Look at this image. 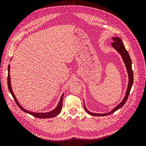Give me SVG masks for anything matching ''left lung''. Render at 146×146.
<instances>
[{
    "instance_id": "8db88e82",
    "label": "left lung",
    "mask_w": 146,
    "mask_h": 146,
    "mask_svg": "<svg viewBox=\"0 0 146 146\" xmlns=\"http://www.w3.org/2000/svg\"><path fill=\"white\" fill-rule=\"evenodd\" d=\"M112 39H113L114 42L111 43V45L119 52V54L121 55L123 61V62H124V63H125V67H126V69L127 70L128 76H129V84H128L127 90L125 92V96L124 97V98L123 99L122 101L120 104H118L116 107H114L111 110V111H110V112H109V113H102V114L92 113L90 111H88V109L86 108V106L85 105V102H84V108H85V111L91 116H107V115H110V114L114 113L119 109H120L121 107H123V105H124L127 102V99H128V98H129L131 86H132V85H133V70H132V68H131V58H130L129 53H128V52L125 49V46H124V45H123L122 39L121 38H119V37H113Z\"/></svg>"
}]
</instances>
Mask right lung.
Masks as SVG:
<instances>
[{"instance_id":"add662e5","label":"right lung","mask_w":146,"mask_h":146,"mask_svg":"<svg viewBox=\"0 0 146 146\" xmlns=\"http://www.w3.org/2000/svg\"><path fill=\"white\" fill-rule=\"evenodd\" d=\"M10 66L9 64L8 66V81H7L8 90H9L11 94L12 95L13 98H14V100H15V102L16 103L17 106H18L19 108H20L22 110H23V111L27 113H29V114H31V115L33 116L34 117H38V118H41V119L52 118V117H54L58 115V114L61 111V109H62L63 94L61 96L59 102H58V105H57V107L54 110H52V111H49V112H47V113H35V112H33V111H28V110H25V108H24L23 107H22V106L19 104V102L17 100L16 97H15L14 93H13V91L12 90L11 85V80H10Z\"/></svg>"}]
</instances>
